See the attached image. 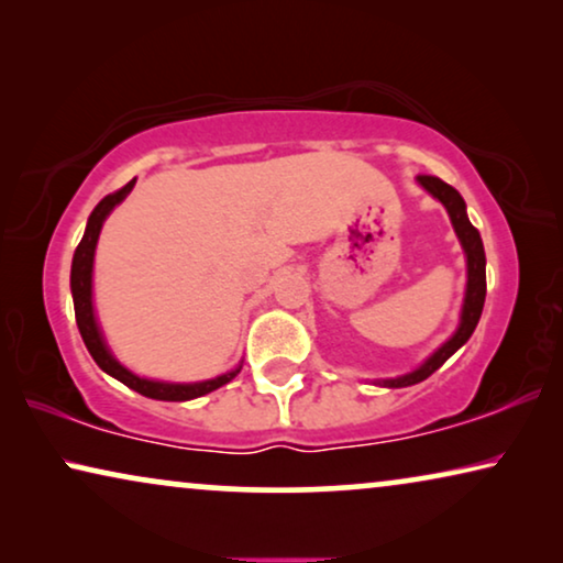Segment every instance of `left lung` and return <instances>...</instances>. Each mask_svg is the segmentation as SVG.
Instances as JSON below:
<instances>
[{
    "label": "left lung",
    "instance_id": "1",
    "mask_svg": "<svg viewBox=\"0 0 563 563\" xmlns=\"http://www.w3.org/2000/svg\"><path fill=\"white\" fill-rule=\"evenodd\" d=\"M418 184L445 207V212H449L451 218V225L456 230L459 243L466 256V295H464V305H461L459 328L453 330V335L441 345V349L430 353V356L422 361L418 368H412L410 374L395 376V379H374V384H379V387H389V389L412 387V384L428 379L430 374L438 372V368H441L445 361H449L453 353H456L461 345L472 338L476 322L482 318L484 297H487V256H484L479 230L468 222L464 197H461L451 184L438 179V176H418Z\"/></svg>",
    "mask_w": 563,
    "mask_h": 563
}]
</instances>
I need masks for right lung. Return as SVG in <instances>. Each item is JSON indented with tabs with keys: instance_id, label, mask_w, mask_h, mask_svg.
Instances as JSON below:
<instances>
[{
	"instance_id": "add662e5",
	"label": "right lung",
	"mask_w": 563,
	"mask_h": 563,
	"mask_svg": "<svg viewBox=\"0 0 563 563\" xmlns=\"http://www.w3.org/2000/svg\"><path fill=\"white\" fill-rule=\"evenodd\" d=\"M135 187V179L128 181L125 187L114 195H107L102 202H99L95 210H91L87 220V230H84L81 243L76 245L74 261H71V295H74V312H76V325H79V333L84 338V345L91 353V358L97 361V366L102 368L104 374L114 376V379L125 384L137 395L151 397V399H164V402H187V399H197L202 395H210V391L220 389L222 384L233 382L238 374H241L243 364H238L233 372H225L214 379L205 382H161V379H145V376H137L130 372L128 366H122L118 358L112 356L110 345H107L102 330H99L97 314H95V297H91V274H95V251L99 233H102L104 220L110 218V212L118 207L122 199H125Z\"/></svg>"
}]
</instances>
